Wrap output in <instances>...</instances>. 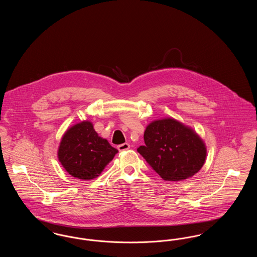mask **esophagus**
<instances>
[{
    "instance_id": "34e87169",
    "label": "esophagus",
    "mask_w": 257,
    "mask_h": 257,
    "mask_svg": "<svg viewBox=\"0 0 257 257\" xmlns=\"http://www.w3.org/2000/svg\"><path fill=\"white\" fill-rule=\"evenodd\" d=\"M129 148H130V145L127 144V143L122 144V145H119V146L117 147V149H118L119 151H125V150H128Z\"/></svg>"
}]
</instances>
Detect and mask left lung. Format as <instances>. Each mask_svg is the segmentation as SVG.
Returning <instances> with one entry per match:
<instances>
[{"mask_svg":"<svg viewBox=\"0 0 257 257\" xmlns=\"http://www.w3.org/2000/svg\"><path fill=\"white\" fill-rule=\"evenodd\" d=\"M145 146L137 150L166 181H181L202 168L206 158L203 141L190 127L173 118L150 123Z\"/></svg>","mask_w":257,"mask_h":257,"instance_id":"1","label":"left lung"}]
</instances>
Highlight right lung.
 <instances>
[{
	"label": "right lung",
	"mask_w": 257,
	"mask_h": 257,
	"mask_svg": "<svg viewBox=\"0 0 257 257\" xmlns=\"http://www.w3.org/2000/svg\"><path fill=\"white\" fill-rule=\"evenodd\" d=\"M116 153L117 149L98 136L92 123L82 121L63 135L58 157L70 175L90 180L97 177Z\"/></svg>",
	"instance_id": "add662e5"
}]
</instances>
